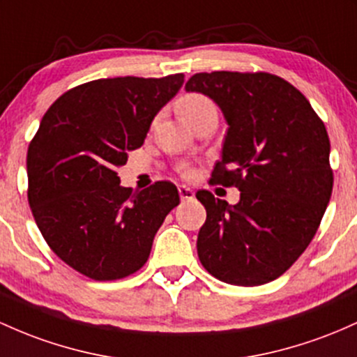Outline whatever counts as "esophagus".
<instances>
[{
	"mask_svg": "<svg viewBox=\"0 0 357 357\" xmlns=\"http://www.w3.org/2000/svg\"><path fill=\"white\" fill-rule=\"evenodd\" d=\"M178 191H179V198H181L183 202H185V199H193L195 198V191L191 190L190 186H185V185L178 186Z\"/></svg>",
	"mask_w": 357,
	"mask_h": 357,
	"instance_id": "1",
	"label": "esophagus"
}]
</instances>
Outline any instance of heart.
<instances>
[{
    "instance_id": "obj_1",
    "label": "heart",
    "mask_w": 357,
    "mask_h": 357,
    "mask_svg": "<svg viewBox=\"0 0 357 357\" xmlns=\"http://www.w3.org/2000/svg\"><path fill=\"white\" fill-rule=\"evenodd\" d=\"M176 108H178V113L181 115V119L190 125L206 115H217V107H215L213 101L208 96L202 95V93H188V95H183L176 101ZM185 174H190V172H185Z\"/></svg>"
}]
</instances>
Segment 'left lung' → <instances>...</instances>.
<instances>
[{
  "mask_svg": "<svg viewBox=\"0 0 357 357\" xmlns=\"http://www.w3.org/2000/svg\"><path fill=\"white\" fill-rule=\"evenodd\" d=\"M185 88L210 96L229 123L210 183L241 191L234 206L197 193L206 210L199 261L223 283H269L308 248L331 199L324 121L295 86L269 73H198Z\"/></svg>",
  "mask_w": 357,
  "mask_h": 357,
  "instance_id": "8db88e82",
  "label": "left lung"
}]
</instances>
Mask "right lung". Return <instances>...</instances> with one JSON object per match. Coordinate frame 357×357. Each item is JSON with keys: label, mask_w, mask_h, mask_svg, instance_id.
Listing matches in <instances>:
<instances>
[{"label": "right lung", "mask_w": 357, "mask_h": 357, "mask_svg": "<svg viewBox=\"0 0 357 357\" xmlns=\"http://www.w3.org/2000/svg\"><path fill=\"white\" fill-rule=\"evenodd\" d=\"M183 81L185 74L89 81L47 109L26 154L29 203L49 248L77 273L113 281L139 271L179 205L172 183L134 191L120 186L115 169Z\"/></svg>", "instance_id": "add662e5"}]
</instances>
